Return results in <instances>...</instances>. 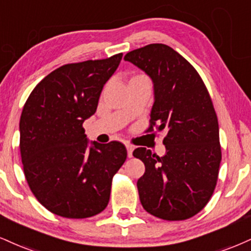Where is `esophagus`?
<instances>
[{
  "label": "esophagus",
  "instance_id": "obj_1",
  "mask_svg": "<svg viewBox=\"0 0 251 251\" xmlns=\"http://www.w3.org/2000/svg\"><path fill=\"white\" fill-rule=\"evenodd\" d=\"M126 150H127V156H128V158H132V153H133L134 147L132 146V145L127 144V145H126Z\"/></svg>",
  "mask_w": 251,
  "mask_h": 251
}]
</instances>
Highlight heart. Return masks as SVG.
Masks as SVG:
<instances>
[{
  "instance_id": "b5f03b06",
  "label": "heart",
  "mask_w": 251,
  "mask_h": 251,
  "mask_svg": "<svg viewBox=\"0 0 251 251\" xmlns=\"http://www.w3.org/2000/svg\"><path fill=\"white\" fill-rule=\"evenodd\" d=\"M139 77H140V76H139Z\"/></svg>"
}]
</instances>
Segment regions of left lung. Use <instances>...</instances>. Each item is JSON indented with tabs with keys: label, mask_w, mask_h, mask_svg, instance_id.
I'll list each match as a JSON object with an SVG mask.
<instances>
[{
	"label": "left lung",
	"mask_w": 251,
	"mask_h": 251,
	"mask_svg": "<svg viewBox=\"0 0 251 251\" xmlns=\"http://www.w3.org/2000/svg\"><path fill=\"white\" fill-rule=\"evenodd\" d=\"M124 59L152 79L154 102L147 132L165 131L166 153L145 147L133 155L145 164L138 180L144 209L168 221L198 214L212 198L221 162L219 123L200 75L188 60L165 44H150Z\"/></svg>",
	"instance_id": "left-lung-1"
}]
</instances>
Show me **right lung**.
Returning a JSON list of instances; mask_svg holds the SVG:
<instances>
[{
	"label": "right lung",
	"instance_id": "obj_1",
	"mask_svg": "<svg viewBox=\"0 0 251 251\" xmlns=\"http://www.w3.org/2000/svg\"><path fill=\"white\" fill-rule=\"evenodd\" d=\"M122 57L60 66L39 81L24 105L20 120L24 175L39 203L56 215L91 217L110 200L112 177L127 152L118 141L90 143L83 123L95 114L102 87Z\"/></svg>",
	"mask_w": 251,
	"mask_h": 251
}]
</instances>
